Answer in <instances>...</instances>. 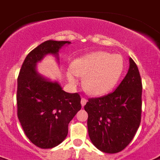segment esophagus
I'll list each match as a JSON object with an SVG mask.
<instances>
[{
  "mask_svg": "<svg viewBox=\"0 0 160 160\" xmlns=\"http://www.w3.org/2000/svg\"><path fill=\"white\" fill-rule=\"evenodd\" d=\"M87 99L85 98V97H82V100H81V104L82 106H84V105H86V103H87Z\"/></svg>",
  "mask_w": 160,
  "mask_h": 160,
  "instance_id": "obj_1",
  "label": "esophagus"
}]
</instances>
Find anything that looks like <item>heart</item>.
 <instances>
[{"mask_svg": "<svg viewBox=\"0 0 160 160\" xmlns=\"http://www.w3.org/2000/svg\"><path fill=\"white\" fill-rule=\"evenodd\" d=\"M123 68L124 61L120 55L95 51L74 59L68 77L74 82L75 74L85 76L82 84L86 92L93 96H103L115 87Z\"/></svg>", "mask_w": 160, "mask_h": 160, "instance_id": "1", "label": "heart"}]
</instances>
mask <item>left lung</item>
<instances>
[{"instance_id": "8db88e82", "label": "left lung", "mask_w": 160, "mask_h": 160, "mask_svg": "<svg viewBox=\"0 0 160 160\" xmlns=\"http://www.w3.org/2000/svg\"><path fill=\"white\" fill-rule=\"evenodd\" d=\"M129 63L128 72L115 91L98 98H89L84 106L88 113L90 139L105 153L114 154L126 148L141 123L142 78L132 58Z\"/></svg>"}]
</instances>
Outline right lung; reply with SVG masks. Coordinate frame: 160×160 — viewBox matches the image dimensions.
<instances>
[{
	"mask_svg": "<svg viewBox=\"0 0 160 160\" xmlns=\"http://www.w3.org/2000/svg\"><path fill=\"white\" fill-rule=\"evenodd\" d=\"M68 41L49 40L26 56L18 77L17 114L25 135L42 149L53 148L68 135V126L81 109L78 93L63 91L58 82L45 79L36 70L38 61L47 54L57 56Z\"/></svg>",
	"mask_w": 160,
	"mask_h": 160,
	"instance_id": "right-lung-1",
	"label": "right lung"
}]
</instances>
